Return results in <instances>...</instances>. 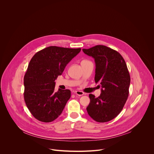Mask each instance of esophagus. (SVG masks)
I'll use <instances>...</instances> for the list:
<instances>
[{
	"mask_svg": "<svg viewBox=\"0 0 154 154\" xmlns=\"http://www.w3.org/2000/svg\"><path fill=\"white\" fill-rule=\"evenodd\" d=\"M74 94L77 95V96H79L84 95V93L83 91H75L74 92Z\"/></svg>",
	"mask_w": 154,
	"mask_h": 154,
	"instance_id": "1",
	"label": "esophagus"
}]
</instances>
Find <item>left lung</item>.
<instances>
[{
	"label": "left lung",
	"mask_w": 154,
	"mask_h": 154,
	"mask_svg": "<svg viewBox=\"0 0 154 154\" xmlns=\"http://www.w3.org/2000/svg\"><path fill=\"white\" fill-rule=\"evenodd\" d=\"M82 51L94 59V80L102 88L98 97L89 95L87 112L97 122L109 121L120 113L128 96L130 77L127 64L119 52L105 46L97 45Z\"/></svg>",
	"instance_id": "8db88e82"
}]
</instances>
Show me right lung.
I'll return each instance as SVG.
<instances>
[{
    "label": "right lung",
    "instance_id": "1",
    "mask_svg": "<svg viewBox=\"0 0 154 154\" xmlns=\"http://www.w3.org/2000/svg\"><path fill=\"white\" fill-rule=\"evenodd\" d=\"M80 51L50 46L31 59L24 78V97L29 111L38 121L50 122L61 114L71 91L59 89L55 92V80Z\"/></svg>",
    "mask_w": 154,
    "mask_h": 154
}]
</instances>
